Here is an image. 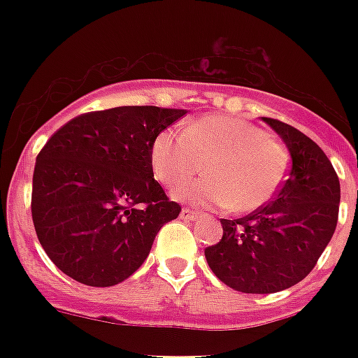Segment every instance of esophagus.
Listing matches in <instances>:
<instances>
[{
	"mask_svg": "<svg viewBox=\"0 0 358 358\" xmlns=\"http://www.w3.org/2000/svg\"><path fill=\"white\" fill-rule=\"evenodd\" d=\"M180 217L184 219V221H193L195 217H199L193 210H189V208H184L182 212H180Z\"/></svg>",
	"mask_w": 358,
	"mask_h": 358,
	"instance_id": "obj_1",
	"label": "esophagus"
}]
</instances>
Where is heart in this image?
<instances>
[{
	"label": "heart",
	"mask_w": 358,
	"mask_h": 358,
	"mask_svg": "<svg viewBox=\"0 0 358 358\" xmlns=\"http://www.w3.org/2000/svg\"><path fill=\"white\" fill-rule=\"evenodd\" d=\"M152 171L167 187H180L204 171L208 178L174 193L182 202L249 213L277 195L288 174V150L255 124L208 115L184 134L162 131L150 146ZM207 167L204 168L203 165Z\"/></svg>",
	"instance_id": "b5f03b06"
}]
</instances>
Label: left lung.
<instances>
[{"label": "left lung", "instance_id": "obj_1", "mask_svg": "<svg viewBox=\"0 0 358 358\" xmlns=\"http://www.w3.org/2000/svg\"><path fill=\"white\" fill-rule=\"evenodd\" d=\"M262 120L288 148V178L273 202L241 219H221L223 238L204 250L215 277L243 294H275L301 282L338 223L340 182L325 152L289 124Z\"/></svg>", "mask_w": 358, "mask_h": 358}]
</instances>
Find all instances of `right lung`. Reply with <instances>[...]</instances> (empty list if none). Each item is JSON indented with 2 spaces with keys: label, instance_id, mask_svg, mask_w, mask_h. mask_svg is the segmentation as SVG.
<instances>
[{
  "label": "right lung",
  "instance_id": "obj_1",
  "mask_svg": "<svg viewBox=\"0 0 358 358\" xmlns=\"http://www.w3.org/2000/svg\"><path fill=\"white\" fill-rule=\"evenodd\" d=\"M187 113L122 106L76 117L36 156L31 213L55 266L87 286H115L134 275L163 224L182 208L152 171L157 134Z\"/></svg>",
  "mask_w": 358,
  "mask_h": 358
}]
</instances>
